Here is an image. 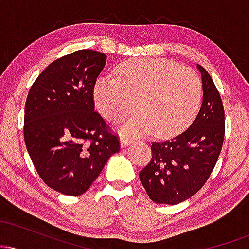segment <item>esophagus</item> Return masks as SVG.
I'll return each instance as SVG.
<instances>
[{
	"label": "esophagus",
	"instance_id": "esophagus-1",
	"mask_svg": "<svg viewBox=\"0 0 249 249\" xmlns=\"http://www.w3.org/2000/svg\"><path fill=\"white\" fill-rule=\"evenodd\" d=\"M131 138H128V137H125V136H121V146L122 147H126L128 145L131 144Z\"/></svg>",
	"mask_w": 249,
	"mask_h": 249
}]
</instances>
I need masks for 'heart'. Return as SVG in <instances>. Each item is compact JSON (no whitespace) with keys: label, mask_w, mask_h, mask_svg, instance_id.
<instances>
[{"label":"heart","mask_w":249,"mask_h":249,"mask_svg":"<svg viewBox=\"0 0 249 249\" xmlns=\"http://www.w3.org/2000/svg\"><path fill=\"white\" fill-rule=\"evenodd\" d=\"M96 107L105 119L118 123L134 108L138 113L123 125L131 134L154 131L162 138L177 136L198 112L201 83L190 68L160 58L130 59L113 77H101L93 88ZM137 104H135V102Z\"/></svg>","instance_id":"b5f03b06"}]
</instances>
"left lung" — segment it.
<instances>
[{
    "label": "left lung",
    "mask_w": 249,
    "mask_h": 249,
    "mask_svg": "<svg viewBox=\"0 0 249 249\" xmlns=\"http://www.w3.org/2000/svg\"><path fill=\"white\" fill-rule=\"evenodd\" d=\"M202 82V104L191 126L173 139L152 142L151 161L139 172L147 196L157 204L177 205L205 185L221 152L225 112L214 82L196 65Z\"/></svg>",
    "instance_id": "1"
}]
</instances>
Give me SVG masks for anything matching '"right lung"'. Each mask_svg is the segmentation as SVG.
I'll use <instances>...</instances> for the list:
<instances>
[{"instance_id":"1","label":"right lung","mask_w":249,"mask_h":249,"mask_svg":"<svg viewBox=\"0 0 249 249\" xmlns=\"http://www.w3.org/2000/svg\"><path fill=\"white\" fill-rule=\"evenodd\" d=\"M107 56L77 50L48 65L28 93L24 142L48 186L81 196L121 150L118 138L95 111L93 88Z\"/></svg>"}]
</instances>
